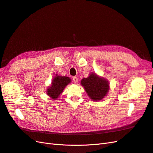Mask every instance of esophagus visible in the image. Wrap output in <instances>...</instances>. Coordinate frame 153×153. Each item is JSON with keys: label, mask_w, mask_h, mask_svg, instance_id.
<instances>
[{"label": "esophagus", "mask_w": 153, "mask_h": 153, "mask_svg": "<svg viewBox=\"0 0 153 153\" xmlns=\"http://www.w3.org/2000/svg\"><path fill=\"white\" fill-rule=\"evenodd\" d=\"M72 80H73L74 83H76V82H77V81H78V78H77V77H76V76H74V77H73V78H72Z\"/></svg>", "instance_id": "esophagus-1"}]
</instances>
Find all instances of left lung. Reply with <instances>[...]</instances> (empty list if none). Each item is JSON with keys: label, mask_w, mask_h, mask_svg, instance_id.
<instances>
[{"label": "left lung", "mask_w": 153, "mask_h": 153, "mask_svg": "<svg viewBox=\"0 0 153 153\" xmlns=\"http://www.w3.org/2000/svg\"><path fill=\"white\" fill-rule=\"evenodd\" d=\"M81 83L90 99L95 101L103 99L109 90L108 82L93 73L88 77L82 79Z\"/></svg>", "instance_id": "8db88e82"}]
</instances>
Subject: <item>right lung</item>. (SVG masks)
Here are the masks:
<instances>
[{"mask_svg": "<svg viewBox=\"0 0 153 153\" xmlns=\"http://www.w3.org/2000/svg\"><path fill=\"white\" fill-rule=\"evenodd\" d=\"M71 81L69 77L66 76H59L56 75L52 82V85L49 88L47 89V94L53 99H57L62 93L63 90L68 83Z\"/></svg>", "mask_w": 153, "mask_h": 153, "instance_id": "1", "label": "right lung"}]
</instances>
